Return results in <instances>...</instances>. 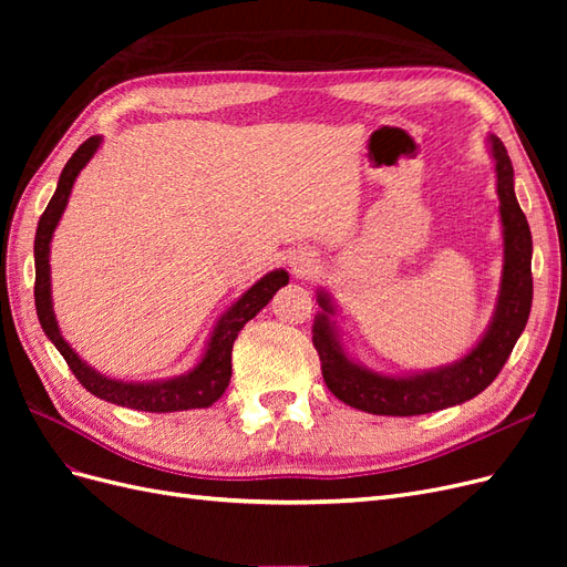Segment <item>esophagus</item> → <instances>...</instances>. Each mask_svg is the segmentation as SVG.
<instances>
[{
  "label": "esophagus",
  "instance_id": "1",
  "mask_svg": "<svg viewBox=\"0 0 567 567\" xmlns=\"http://www.w3.org/2000/svg\"><path fill=\"white\" fill-rule=\"evenodd\" d=\"M312 265V257L310 255H307V252H302V255H298L296 257V262H293V267L298 269V271H305L307 267H310Z\"/></svg>",
  "mask_w": 567,
  "mask_h": 567
}]
</instances>
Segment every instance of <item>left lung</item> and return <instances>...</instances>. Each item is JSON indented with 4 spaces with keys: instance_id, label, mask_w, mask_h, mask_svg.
Listing matches in <instances>:
<instances>
[{
    "instance_id": "left-lung-1",
    "label": "left lung",
    "mask_w": 567,
    "mask_h": 567,
    "mask_svg": "<svg viewBox=\"0 0 567 567\" xmlns=\"http://www.w3.org/2000/svg\"><path fill=\"white\" fill-rule=\"evenodd\" d=\"M496 163V194L504 227V277L499 302L485 338L461 362L419 375H381L352 364L329 323L333 307L319 293L323 315L315 321L312 342L319 352L323 383L340 402L379 416H419L473 400L483 392L516 346L532 307V234L513 192V165L506 146L489 136Z\"/></svg>"
}]
</instances>
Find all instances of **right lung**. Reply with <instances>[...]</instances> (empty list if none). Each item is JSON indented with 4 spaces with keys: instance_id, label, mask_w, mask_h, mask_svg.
I'll list each match as a JSON object with an SVG mask.
<instances>
[{
    "instance_id": "right-lung-1",
    "label": "right lung",
    "mask_w": 567,
    "mask_h": 567,
    "mask_svg": "<svg viewBox=\"0 0 567 567\" xmlns=\"http://www.w3.org/2000/svg\"><path fill=\"white\" fill-rule=\"evenodd\" d=\"M101 140L90 136L87 142L80 144L73 153L71 161L65 163L63 173L59 177V186L54 196H51L47 210L38 221V236H35V307L38 319L47 338L54 342L65 364L71 367L75 379L82 383L84 390H90L96 398L113 402L117 406H127L136 411H153V414H167V411H188V409H205L217 402L225 394L229 379H231V348L238 331L262 310V307L274 298V293L281 286L288 284V274L284 269H274L267 277H262L252 288L238 298L229 310L221 315L217 321V329L208 342L200 364L179 379H169L163 383H123L111 381L106 375L90 369L82 359L71 350V346L61 338L59 323L51 310V279H49V244L59 219L65 210L68 196L75 184L80 169L90 163L96 153Z\"/></svg>"
}]
</instances>
